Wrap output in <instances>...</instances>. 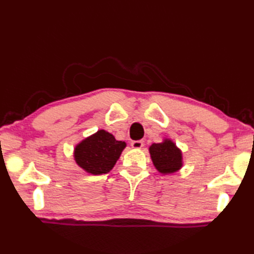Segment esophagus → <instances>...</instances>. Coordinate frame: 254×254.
Wrapping results in <instances>:
<instances>
[{
	"label": "esophagus",
	"mask_w": 254,
	"mask_h": 254,
	"mask_svg": "<svg viewBox=\"0 0 254 254\" xmlns=\"http://www.w3.org/2000/svg\"><path fill=\"white\" fill-rule=\"evenodd\" d=\"M143 145H144V144H143V141H133V142L131 143L132 148H135V149L142 148Z\"/></svg>",
	"instance_id": "esophagus-1"
}]
</instances>
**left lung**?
<instances>
[{
  "label": "left lung",
  "mask_w": 254,
  "mask_h": 254,
  "mask_svg": "<svg viewBox=\"0 0 254 254\" xmlns=\"http://www.w3.org/2000/svg\"><path fill=\"white\" fill-rule=\"evenodd\" d=\"M148 150L154 167L161 175L175 174L183 167L182 150L170 138H164L160 143H153Z\"/></svg>",
  "instance_id": "8db88e82"
}]
</instances>
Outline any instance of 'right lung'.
I'll return each instance as SVG.
<instances>
[{
	"instance_id": "obj_1",
	"label": "right lung",
	"mask_w": 254,
	"mask_h": 254,
	"mask_svg": "<svg viewBox=\"0 0 254 254\" xmlns=\"http://www.w3.org/2000/svg\"><path fill=\"white\" fill-rule=\"evenodd\" d=\"M126 147V142L118 141L106 130H98L75 146L73 156L76 165L87 174L105 175L115 167Z\"/></svg>"
}]
</instances>
